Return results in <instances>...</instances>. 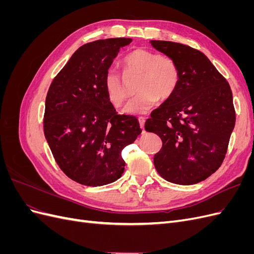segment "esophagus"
Listing matches in <instances>:
<instances>
[{
	"mask_svg": "<svg viewBox=\"0 0 254 254\" xmlns=\"http://www.w3.org/2000/svg\"><path fill=\"white\" fill-rule=\"evenodd\" d=\"M139 123H140V126L142 129H144V125H145V119L144 118H140L139 119Z\"/></svg>",
	"mask_w": 254,
	"mask_h": 254,
	"instance_id": "esophagus-1",
	"label": "esophagus"
}]
</instances>
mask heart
<instances>
[{
  "instance_id": "obj_1",
  "label": "heart",
  "mask_w": 254,
  "mask_h": 254,
  "mask_svg": "<svg viewBox=\"0 0 254 254\" xmlns=\"http://www.w3.org/2000/svg\"><path fill=\"white\" fill-rule=\"evenodd\" d=\"M123 74L124 77L141 74L136 88L139 94L124 109L125 113L132 115L147 113L158 99L166 101L172 97L181 77L180 68L173 58L145 49L133 50L124 58ZM124 77L117 71L109 70L104 78L107 98L117 108L124 105L129 97Z\"/></svg>"
}]
</instances>
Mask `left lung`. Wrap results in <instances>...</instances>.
Segmentation results:
<instances>
[{"label": "left lung", "instance_id": "1", "mask_svg": "<svg viewBox=\"0 0 254 254\" xmlns=\"http://www.w3.org/2000/svg\"><path fill=\"white\" fill-rule=\"evenodd\" d=\"M156 50L173 58L180 68L175 94L153 110L145 123L162 140L153 157L165 180L189 186L205 180L224 162L235 126L229 82L203 53L186 44L151 40Z\"/></svg>", "mask_w": 254, "mask_h": 254}]
</instances>
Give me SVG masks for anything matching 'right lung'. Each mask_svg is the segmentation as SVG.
<instances>
[{
	"label": "right lung",
	"mask_w": 254,
	"mask_h": 254,
	"mask_svg": "<svg viewBox=\"0 0 254 254\" xmlns=\"http://www.w3.org/2000/svg\"><path fill=\"white\" fill-rule=\"evenodd\" d=\"M131 41L110 38L83 44L50 86L45 139L60 170L83 186L102 187L121 178L122 150L142 132L135 117L115 111L104 88L113 59Z\"/></svg>",
	"instance_id": "1"
}]
</instances>
